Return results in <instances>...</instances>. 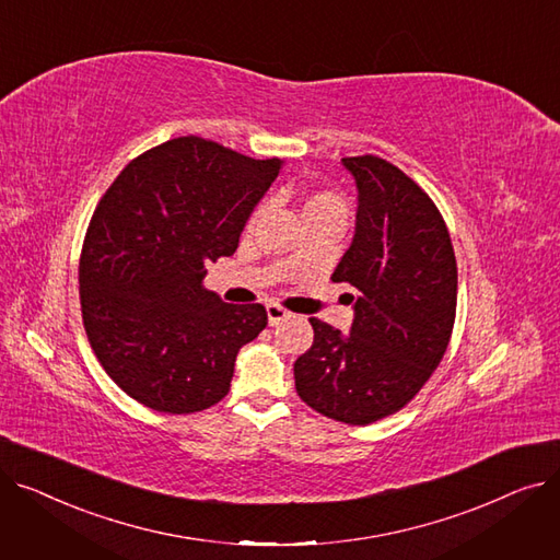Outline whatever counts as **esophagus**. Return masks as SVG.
Masks as SVG:
<instances>
[{"label":"esophagus","mask_w":560,"mask_h":560,"mask_svg":"<svg viewBox=\"0 0 560 560\" xmlns=\"http://www.w3.org/2000/svg\"><path fill=\"white\" fill-rule=\"evenodd\" d=\"M290 317V313L285 311V308H281V306H277V304H270L268 306V322H270V327H279L281 322H285Z\"/></svg>","instance_id":"1"}]
</instances>
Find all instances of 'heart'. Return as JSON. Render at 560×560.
<instances>
[{
  "instance_id": "b5f03b06",
  "label": "heart",
  "mask_w": 560,
  "mask_h": 560,
  "mask_svg": "<svg viewBox=\"0 0 560 560\" xmlns=\"http://www.w3.org/2000/svg\"><path fill=\"white\" fill-rule=\"evenodd\" d=\"M260 209L254 213L249 224L256 222ZM325 215H338L345 218V201L334 192H315L304 201V218H325Z\"/></svg>"
}]
</instances>
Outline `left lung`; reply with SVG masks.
Returning a JSON list of instances; mask_svg holds the SVG:
<instances>
[{
	"label": "left lung",
	"mask_w": 560,
	"mask_h": 560,
	"mask_svg": "<svg viewBox=\"0 0 560 560\" xmlns=\"http://www.w3.org/2000/svg\"><path fill=\"white\" fill-rule=\"evenodd\" d=\"M359 192L357 229L331 275L357 295L349 334L311 317L298 395L331 420L365 427L413 399L443 361L456 315V256L443 215L393 163L342 159Z\"/></svg>",
	"instance_id": "8db88e82"
}]
</instances>
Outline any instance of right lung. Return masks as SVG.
Here are the masks:
<instances>
[{"instance_id": "obj_1", "label": "right lung", "mask_w": 560, "mask_h": 560, "mask_svg": "<svg viewBox=\"0 0 560 560\" xmlns=\"http://www.w3.org/2000/svg\"><path fill=\"white\" fill-rule=\"evenodd\" d=\"M283 167L195 136L133 159L88 226L79 295L106 374L161 413H197L231 388L235 357L268 325L260 304H226L203 285L231 256Z\"/></svg>"}]
</instances>
